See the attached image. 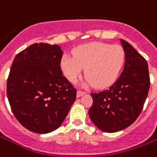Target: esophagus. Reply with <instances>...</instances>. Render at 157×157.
Returning <instances> with one entry per match:
<instances>
[{"instance_id": "esophagus-1", "label": "esophagus", "mask_w": 157, "mask_h": 157, "mask_svg": "<svg viewBox=\"0 0 157 157\" xmlns=\"http://www.w3.org/2000/svg\"><path fill=\"white\" fill-rule=\"evenodd\" d=\"M83 94H85V92L84 91H82V90H78L77 91V97L79 98V97L82 96Z\"/></svg>"}]
</instances>
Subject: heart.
Instances as JSON below:
<instances>
[{
  "label": "heart",
  "mask_w": 157,
  "mask_h": 157,
  "mask_svg": "<svg viewBox=\"0 0 157 157\" xmlns=\"http://www.w3.org/2000/svg\"><path fill=\"white\" fill-rule=\"evenodd\" d=\"M124 61L125 53L121 46L92 42L75 48L73 56L64 54L61 58V68L73 83L81 77L85 68L86 84L104 88L116 81Z\"/></svg>",
  "instance_id": "1"
}]
</instances>
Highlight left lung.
Returning a JSON list of instances; mask_svg holds the SVG:
<instances>
[{
    "mask_svg": "<svg viewBox=\"0 0 157 157\" xmlns=\"http://www.w3.org/2000/svg\"><path fill=\"white\" fill-rule=\"evenodd\" d=\"M125 53L124 71L107 90L91 93L88 114L105 132H116L135 122L145 103L150 86L147 61L128 41L120 39Z\"/></svg>",
    "mask_w": 157,
    "mask_h": 157,
    "instance_id": "obj_1",
    "label": "left lung"
}]
</instances>
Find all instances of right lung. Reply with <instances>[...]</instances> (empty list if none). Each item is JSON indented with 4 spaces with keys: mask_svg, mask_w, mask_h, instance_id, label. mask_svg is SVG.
<instances>
[{
    "mask_svg": "<svg viewBox=\"0 0 157 157\" xmlns=\"http://www.w3.org/2000/svg\"><path fill=\"white\" fill-rule=\"evenodd\" d=\"M58 45L34 43L17 54L7 80V96L18 122L33 132L59 128L76 99V90L63 76Z\"/></svg>",
    "mask_w": 157,
    "mask_h": 157,
    "instance_id": "obj_1",
    "label": "right lung"
}]
</instances>
